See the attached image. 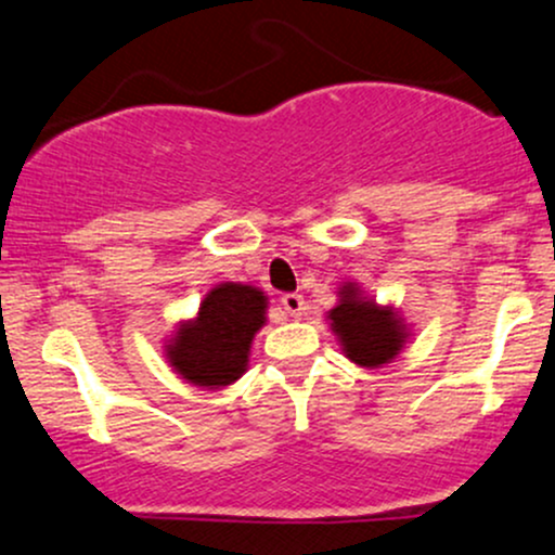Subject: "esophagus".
Returning a JSON list of instances; mask_svg holds the SVG:
<instances>
[{
	"instance_id": "obj_1",
	"label": "esophagus",
	"mask_w": 555,
	"mask_h": 555,
	"mask_svg": "<svg viewBox=\"0 0 555 555\" xmlns=\"http://www.w3.org/2000/svg\"><path fill=\"white\" fill-rule=\"evenodd\" d=\"M282 308L286 310L289 315H302L305 310V297L297 295V292H286V295H282Z\"/></svg>"
}]
</instances>
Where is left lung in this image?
I'll use <instances>...</instances> for the list:
<instances>
[{"mask_svg": "<svg viewBox=\"0 0 555 555\" xmlns=\"http://www.w3.org/2000/svg\"><path fill=\"white\" fill-rule=\"evenodd\" d=\"M344 352L362 367H378L393 360L404 344V326L388 308L362 299L352 284L341 289V302L328 313Z\"/></svg>", "mask_w": 555, "mask_h": 555, "instance_id": "left-lung-1", "label": "left lung"}]
</instances>
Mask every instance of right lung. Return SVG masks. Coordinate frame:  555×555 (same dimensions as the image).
Listing matches in <instances>:
<instances>
[{
  "instance_id": "right-lung-1",
  "label": "right lung",
  "mask_w": 555,
  "mask_h": 555,
  "mask_svg": "<svg viewBox=\"0 0 555 555\" xmlns=\"http://www.w3.org/2000/svg\"><path fill=\"white\" fill-rule=\"evenodd\" d=\"M263 310L266 297L256 286L219 284L203 299L195 321L177 331L167 347L169 362L190 384L229 386L245 373L253 336L266 323Z\"/></svg>"
}]
</instances>
